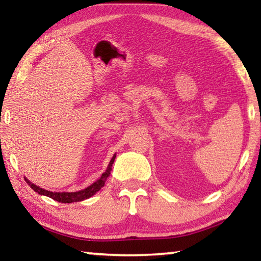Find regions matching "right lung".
<instances>
[{
    "label": "right lung",
    "instance_id": "right-lung-1",
    "mask_svg": "<svg viewBox=\"0 0 261 261\" xmlns=\"http://www.w3.org/2000/svg\"><path fill=\"white\" fill-rule=\"evenodd\" d=\"M115 158H116V154H114V156L112 160H110L109 165L107 167V170L105 171V173L101 175V177L94 182L93 184H91L90 187H87L86 189L81 190V191H77V192H51V191H48V190H45L42 188H39L38 185L33 184L32 182H30V180L24 177L26 183H28L31 188H32L35 192H38L39 194H41V196H47L51 198V199H54L59 202H64V204H70V202H77V201H82V200H85L88 199V198L93 196L96 192L99 191V190L103 187L106 180H107L108 176L110 175V171H112V167H113V163L115 161Z\"/></svg>",
    "mask_w": 261,
    "mask_h": 261
}]
</instances>
